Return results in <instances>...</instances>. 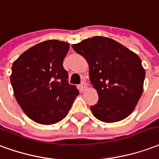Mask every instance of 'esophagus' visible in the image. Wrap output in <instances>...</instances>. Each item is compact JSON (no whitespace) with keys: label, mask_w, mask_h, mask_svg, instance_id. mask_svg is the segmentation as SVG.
I'll return each instance as SVG.
<instances>
[{"label":"esophagus","mask_w":159,"mask_h":159,"mask_svg":"<svg viewBox=\"0 0 159 159\" xmlns=\"http://www.w3.org/2000/svg\"><path fill=\"white\" fill-rule=\"evenodd\" d=\"M79 87H80V90L81 91H83L85 90V88H86V84L84 83V82H82L80 85H79Z\"/></svg>","instance_id":"34e87169"}]
</instances>
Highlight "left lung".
I'll return each mask as SVG.
<instances>
[{"label": "left lung", "mask_w": 159, "mask_h": 159, "mask_svg": "<svg viewBox=\"0 0 159 159\" xmlns=\"http://www.w3.org/2000/svg\"><path fill=\"white\" fill-rule=\"evenodd\" d=\"M89 64L91 84L98 102L93 115L105 123L125 119L134 111L143 91L145 69L138 55L110 38L94 36L72 45Z\"/></svg>", "instance_id": "obj_1"}]
</instances>
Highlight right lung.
I'll list each match as a JSON object with an SVG mask.
<instances>
[{"label":"right lung","instance_id":"add662e5","mask_svg":"<svg viewBox=\"0 0 159 159\" xmlns=\"http://www.w3.org/2000/svg\"><path fill=\"white\" fill-rule=\"evenodd\" d=\"M68 50V43L46 40L28 49L12 64L10 80L15 98L38 124L61 121L79 95L76 86L68 84L62 66Z\"/></svg>","mask_w":159,"mask_h":159}]
</instances>
